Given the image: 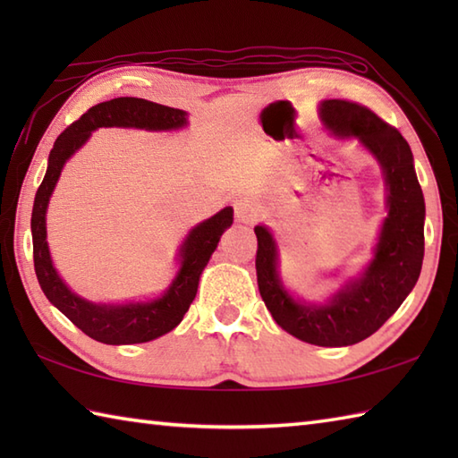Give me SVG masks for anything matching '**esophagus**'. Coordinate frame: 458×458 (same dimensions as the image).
Segmentation results:
<instances>
[{"instance_id": "esophagus-1", "label": "esophagus", "mask_w": 458, "mask_h": 458, "mask_svg": "<svg viewBox=\"0 0 458 458\" xmlns=\"http://www.w3.org/2000/svg\"><path fill=\"white\" fill-rule=\"evenodd\" d=\"M234 214H236V220H238V222L250 224V222L256 220L258 210L254 208V204H251L250 200H236V204H234Z\"/></svg>"}]
</instances>
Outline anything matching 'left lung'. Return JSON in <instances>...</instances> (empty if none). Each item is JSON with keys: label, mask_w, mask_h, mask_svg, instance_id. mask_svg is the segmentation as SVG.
Returning a JSON list of instances; mask_svg holds the SVG:
<instances>
[{"label": "left lung", "mask_w": 458, "mask_h": 458, "mask_svg": "<svg viewBox=\"0 0 458 458\" xmlns=\"http://www.w3.org/2000/svg\"><path fill=\"white\" fill-rule=\"evenodd\" d=\"M320 120L340 140L356 138L377 159L387 187V216L374 258L358 279L315 305L291 297L277 274V246L266 226H256V274L259 295L276 323L317 346H350L374 335L411 293L425 251V200L403 135L362 104L325 100Z\"/></svg>", "instance_id": "1"}]
</instances>
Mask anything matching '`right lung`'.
<instances>
[{
    "mask_svg": "<svg viewBox=\"0 0 458 458\" xmlns=\"http://www.w3.org/2000/svg\"><path fill=\"white\" fill-rule=\"evenodd\" d=\"M138 128V130H179L187 125V112L169 108L143 98H114L96 104L58 135L45 179L35 194L31 214L35 274L47 299L79 327L84 335L104 344H140L167 335L177 327L197 297L199 279L216 250L224 230L234 222V210L222 208L212 218L194 226L182 242L179 258L181 269L169 289L148 303L100 305L90 303L66 287L53 266L47 244V207L61 177L64 163L79 151L90 133L98 128Z\"/></svg>",
    "mask_w": 458,
    "mask_h": 458,
    "instance_id": "obj_1",
    "label": "right lung"
}]
</instances>
